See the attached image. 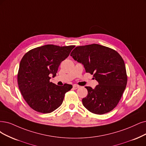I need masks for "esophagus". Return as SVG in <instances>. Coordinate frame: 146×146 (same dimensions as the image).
<instances>
[{
	"mask_svg": "<svg viewBox=\"0 0 146 146\" xmlns=\"http://www.w3.org/2000/svg\"><path fill=\"white\" fill-rule=\"evenodd\" d=\"M79 88V86L78 85H76V84H74V85H73V88L74 90H76V89H78V88Z\"/></svg>",
	"mask_w": 146,
	"mask_h": 146,
	"instance_id": "obj_1",
	"label": "esophagus"
}]
</instances>
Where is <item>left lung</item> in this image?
Returning a JSON list of instances; mask_svg holds the SVG:
<instances>
[{
    "label": "left lung",
    "mask_w": 146,
    "mask_h": 146,
    "mask_svg": "<svg viewBox=\"0 0 146 146\" xmlns=\"http://www.w3.org/2000/svg\"><path fill=\"white\" fill-rule=\"evenodd\" d=\"M70 55L84 65L86 72L93 74L99 83L94 89L85 87L88 95L82 99L85 108L96 114L112 111L127 84L125 64L120 54L111 48L93 44L76 47Z\"/></svg>",
    "instance_id": "1"
}]
</instances>
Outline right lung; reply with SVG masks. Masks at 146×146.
Instances as JSON below:
<instances>
[{"mask_svg": "<svg viewBox=\"0 0 146 146\" xmlns=\"http://www.w3.org/2000/svg\"><path fill=\"white\" fill-rule=\"evenodd\" d=\"M74 47L44 45L29 50L21 59L18 85L21 95L32 109L46 114L61 105L65 94L72 85L59 86L50 82V75L56 76L61 62Z\"/></svg>", "mask_w": 146, "mask_h": 146, "instance_id": "1", "label": "right lung"}]
</instances>
